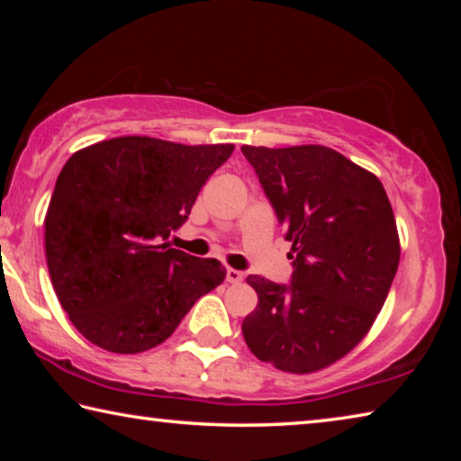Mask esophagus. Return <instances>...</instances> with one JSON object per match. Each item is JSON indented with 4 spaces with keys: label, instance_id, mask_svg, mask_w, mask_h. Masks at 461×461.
<instances>
[{
    "label": "esophagus",
    "instance_id": "1",
    "mask_svg": "<svg viewBox=\"0 0 461 461\" xmlns=\"http://www.w3.org/2000/svg\"><path fill=\"white\" fill-rule=\"evenodd\" d=\"M225 278H228V283H240V280L244 278V275L236 268H228L225 270Z\"/></svg>",
    "mask_w": 461,
    "mask_h": 461
}]
</instances>
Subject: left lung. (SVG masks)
Returning a JSON list of instances; mask_svg holds the SVG:
<instances>
[{"instance_id": "left-lung-1", "label": "left lung", "mask_w": 461, "mask_h": 461, "mask_svg": "<svg viewBox=\"0 0 461 461\" xmlns=\"http://www.w3.org/2000/svg\"><path fill=\"white\" fill-rule=\"evenodd\" d=\"M293 241L291 285L258 275V305L241 321L252 354L307 374L346 356L384 305L401 260L399 233L376 176L327 146H241Z\"/></svg>"}]
</instances>
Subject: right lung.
Segmentation results:
<instances>
[{"instance_id":"obj_1","label":"right lung","mask_w":461,"mask_h":461,"mask_svg":"<svg viewBox=\"0 0 461 461\" xmlns=\"http://www.w3.org/2000/svg\"><path fill=\"white\" fill-rule=\"evenodd\" d=\"M231 152L123 136L67 160L44 220L46 262L62 309L91 343L146 352L223 283L220 260L170 248L168 238Z\"/></svg>"}]
</instances>
